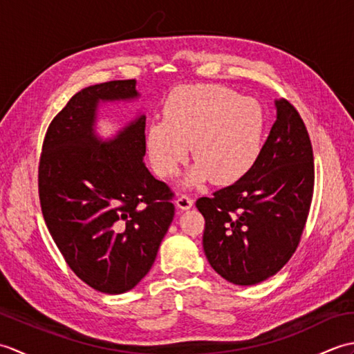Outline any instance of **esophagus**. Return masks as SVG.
Segmentation results:
<instances>
[{
  "label": "esophagus",
  "instance_id": "esophagus-1",
  "mask_svg": "<svg viewBox=\"0 0 354 354\" xmlns=\"http://www.w3.org/2000/svg\"><path fill=\"white\" fill-rule=\"evenodd\" d=\"M176 207L179 209H189L193 207V199L189 196V194H179L178 199H176Z\"/></svg>",
  "mask_w": 354,
  "mask_h": 354
}]
</instances>
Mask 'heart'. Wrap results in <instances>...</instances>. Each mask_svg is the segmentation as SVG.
<instances>
[{
    "mask_svg": "<svg viewBox=\"0 0 354 354\" xmlns=\"http://www.w3.org/2000/svg\"><path fill=\"white\" fill-rule=\"evenodd\" d=\"M165 120L149 126L147 149L158 175L170 178L187 161L192 145L196 167L187 178L194 185L212 179L239 181L257 162L265 114L260 104L219 85L187 86L165 106Z\"/></svg>",
    "mask_w": 354,
    "mask_h": 354,
    "instance_id": "obj_1",
    "label": "heart"
}]
</instances>
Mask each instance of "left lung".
I'll use <instances>...</instances> for the list:
<instances>
[{
  "label": "left lung",
  "mask_w": 354,
  "mask_h": 354,
  "mask_svg": "<svg viewBox=\"0 0 354 354\" xmlns=\"http://www.w3.org/2000/svg\"><path fill=\"white\" fill-rule=\"evenodd\" d=\"M277 120L254 167L196 207L209 265L232 284L275 275L301 242L315 185L313 149L301 115L278 100Z\"/></svg>",
  "instance_id": "8db88e82"
}]
</instances>
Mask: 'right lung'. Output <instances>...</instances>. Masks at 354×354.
<instances>
[{
    "label": "right lung",
    "mask_w": 354,
    "mask_h": 354,
    "mask_svg": "<svg viewBox=\"0 0 354 354\" xmlns=\"http://www.w3.org/2000/svg\"><path fill=\"white\" fill-rule=\"evenodd\" d=\"M137 95L135 79L74 94L51 120L37 167L44 221L66 265L111 295L131 290L149 272L175 216V193L142 162L146 117L114 141L93 133L99 100Z\"/></svg>",
    "instance_id": "1"
}]
</instances>
